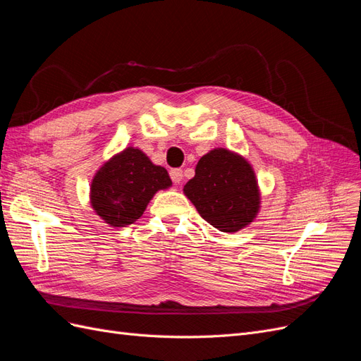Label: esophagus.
I'll list each match as a JSON object with an SVG mask.
<instances>
[{
    "mask_svg": "<svg viewBox=\"0 0 361 361\" xmlns=\"http://www.w3.org/2000/svg\"><path fill=\"white\" fill-rule=\"evenodd\" d=\"M170 178H171V180H173L174 183H179V182L182 180V178H183L182 170H180V169H173V170L170 171Z\"/></svg>",
    "mask_w": 361,
    "mask_h": 361,
    "instance_id": "34e87169",
    "label": "esophagus"
}]
</instances>
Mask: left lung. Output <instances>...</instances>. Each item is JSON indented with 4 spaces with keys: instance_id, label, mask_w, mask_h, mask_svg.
<instances>
[{
    "instance_id": "obj_1",
    "label": "left lung",
    "mask_w": 361,
    "mask_h": 361,
    "mask_svg": "<svg viewBox=\"0 0 361 361\" xmlns=\"http://www.w3.org/2000/svg\"><path fill=\"white\" fill-rule=\"evenodd\" d=\"M183 192L203 220L221 232H238L253 221L259 209L253 169L226 149H214L200 158Z\"/></svg>"
}]
</instances>
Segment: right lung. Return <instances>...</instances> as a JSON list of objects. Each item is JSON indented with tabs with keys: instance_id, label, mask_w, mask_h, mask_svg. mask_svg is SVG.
<instances>
[{
	"instance_id": "add662e5",
	"label": "right lung",
	"mask_w": 361,
	"mask_h": 361,
	"mask_svg": "<svg viewBox=\"0 0 361 361\" xmlns=\"http://www.w3.org/2000/svg\"><path fill=\"white\" fill-rule=\"evenodd\" d=\"M167 170L155 166L143 152L128 147L96 173L92 182V206L113 227H125L143 215L158 190L169 188Z\"/></svg>"
}]
</instances>
